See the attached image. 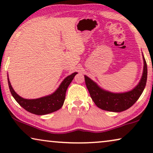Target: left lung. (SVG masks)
Here are the masks:
<instances>
[{
  "label": "left lung",
  "mask_w": 153,
  "mask_h": 153,
  "mask_svg": "<svg viewBox=\"0 0 153 153\" xmlns=\"http://www.w3.org/2000/svg\"><path fill=\"white\" fill-rule=\"evenodd\" d=\"M143 71L138 85L130 91L116 93L100 88L89 77L84 76L85 82L90 95L96 106L102 110L112 112H121L130 108L143 93L147 81V64L143 55Z\"/></svg>",
  "instance_id": "1"
}]
</instances>
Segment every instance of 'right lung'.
I'll return each instance as SVG.
<instances>
[{
	"label": "right lung",
	"mask_w": 153,
	"mask_h": 153,
	"mask_svg": "<svg viewBox=\"0 0 153 153\" xmlns=\"http://www.w3.org/2000/svg\"><path fill=\"white\" fill-rule=\"evenodd\" d=\"M76 74L77 72H74L73 74L67 76L62 81L57 90L51 95L32 100L24 99L14 91L13 88L12 87L11 83H10L9 78H8V75L7 81L12 95L13 96V97L18 102L19 104L24 109H26L27 111L30 112L31 114L42 116V115L56 111L62 107L65 99L67 89Z\"/></svg>",
	"instance_id": "1"
}]
</instances>
